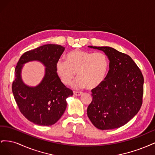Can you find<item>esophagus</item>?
<instances>
[{"instance_id": "esophagus-1", "label": "esophagus", "mask_w": 155, "mask_h": 155, "mask_svg": "<svg viewBox=\"0 0 155 155\" xmlns=\"http://www.w3.org/2000/svg\"><path fill=\"white\" fill-rule=\"evenodd\" d=\"M74 94L75 96H79L82 94V92H77V91H74Z\"/></svg>"}]
</instances>
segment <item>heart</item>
<instances>
[{"label":"heart","mask_w":155,"mask_h":155,"mask_svg":"<svg viewBox=\"0 0 155 155\" xmlns=\"http://www.w3.org/2000/svg\"><path fill=\"white\" fill-rule=\"evenodd\" d=\"M109 62L105 54L74 50L67 55V61L59 59L55 64V70L60 80L65 85L73 83L76 88L87 87L94 89L101 85L106 78Z\"/></svg>","instance_id":"1"}]
</instances>
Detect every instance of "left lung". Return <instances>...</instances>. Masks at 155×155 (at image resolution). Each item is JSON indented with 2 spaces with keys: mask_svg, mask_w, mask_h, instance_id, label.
I'll return each mask as SVG.
<instances>
[{
  "mask_svg": "<svg viewBox=\"0 0 155 155\" xmlns=\"http://www.w3.org/2000/svg\"><path fill=\"white\" fill-rule=\"evenodd\" d=\"M88 47L101 50L109 61V70L101 85L92 90L87 116L101 130L120 127L137 114L142 104L143 77L129 55L109 46Z\"/></svg>",
  "mask_w": 155,
  "mask_h": 155,
  "instance_id": "8db88e82",
  "label": "left lung"
}]
</instances>
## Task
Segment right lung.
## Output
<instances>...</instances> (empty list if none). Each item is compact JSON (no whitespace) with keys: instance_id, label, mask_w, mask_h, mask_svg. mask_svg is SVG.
<instances>
[{"instance_id":"add662e5","label":"right lung","mask_w":155,"mask_h":155,"mask_svg":"<svg viewBox=\"0 0 155 155\" xmlns=\"http://www.w3.org/2000/svg\"><path fill=\"white\" fill-rule=\"evenodd\" d=\"M64 50L61 45H45L23 54L17 64L12 84L14 98L21 113L35 124L49 126L55 124L66 110V99L73 95L55 70L56 62ZM34 60L44 65L45 75L38 85L31 87L23 81L21 73L25 64Z\"/></svg>"}]
</instances>
